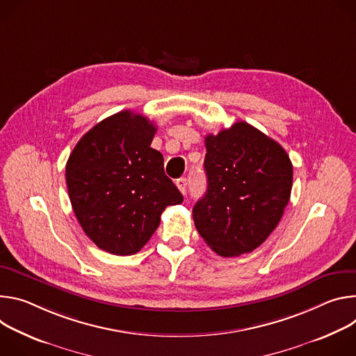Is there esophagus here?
I'll list each match as a JSON object with an SVG mask.
<instances>
[{
	"label": "esophagus",
	"mask_w": 356,
	"mask_h": 356,
	"mask_svg": "<svg viewBox=\"0 0 356 356\" xmlns=\"http://www.w3.org/2000/svg\"><path fill=\"white\" fill-rule=\"evenodd\" d=\"M175 184H177V186H178V189L185 195L186 193V178H178L177 181H175Z\"/></svg>",
	"instance_id": "esophagus-1"
}]
</instances>
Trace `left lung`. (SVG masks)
<instances>
[{"mask_svg": "<svg viewBox=\"0 0 356 356\" xmlns=\"http://www.w3.org/2000/svg\"><path fill=\"white\" fill-rule=\"evenodd\" d=\"M208 189L192 209L196 230L222 257L250 253L279 225L293 164L284 148L246 122L205 138Z\"/></svg>", "mask_w": 356, "mask_h": 356, "instance_id": "8db88e82", "label": "left lung"}]
</instances>
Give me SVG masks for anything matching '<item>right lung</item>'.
<instances>
[{
    "mask_svg": "<svg viewBox=\"0 0 356 356\" xmlns=\"http://www.w3.org/2000/svg\"><path fill=\"white\" fill-rule=\"evenodd\" d=\"M156 127L130 110L90 129L66 163L73 212L102 250L130 256L143 249L168 205L184 201L164 172V156L151 148Z\"/></svg>",
    "mask_w": 356,
    "mask_h": 356,
    "instance_id": "1",
    "label": "right lung"
}]
</instances>
